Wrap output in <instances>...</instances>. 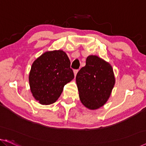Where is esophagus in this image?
<instances>
[{
  "instance_id": "esophagus-1",
  "label": "esophagus",
  "mask_w": 146,
  "mask_h": 146,
  "mask_svg": "<svg viewBox=\"0 0 146 146\" xmlns=\"http://www.w3.org/2000/svg\"><path fill=\"white\" fill-rule=\"evenodd\" d=\"M78 69H75V70L73 71V72H74V75H75V76H76L77 75V73H78Z\"/></svg>"
}]
</instances>
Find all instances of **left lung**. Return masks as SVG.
I'll return each instance as SVG.
<instances>
[{
  "instance_id": "1",
  "label": "left lung",
  "mask_w": 146,
  "mask_h": 146,
  "mask_svg": "<svg viewBox=\"0 0 146 146\" xmlns=\"http://www.w3.org/2000/svg\"><path fill=\"white\" fill-rule=\"evenodd\" d=\"M80 102L90 110H96L106 103L115 79L112 67L97 56H89L86 66L76 76Z\"/></svg>"
}]
</instances>
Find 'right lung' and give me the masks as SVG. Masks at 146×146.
I'll use <instances>...</instances> for the list:
<instances>
[{
	"instance_id": "1",
	"label": "right lung",
	"mask_w": 146,
	"mask_h": 146,
	"mask_svg": "<svg viewBox=\"0 0 146 146\" xmlns=\"http://www.w3.org/2000/svg\"><path fill=\"white\" fill-rule=\"evenodd\" d=\"M71 62L62 50L46 52L33 63L29 75L32 94L42 105L59 98L64 87L74 78Z\"/></svg>"
}]
</instances>
